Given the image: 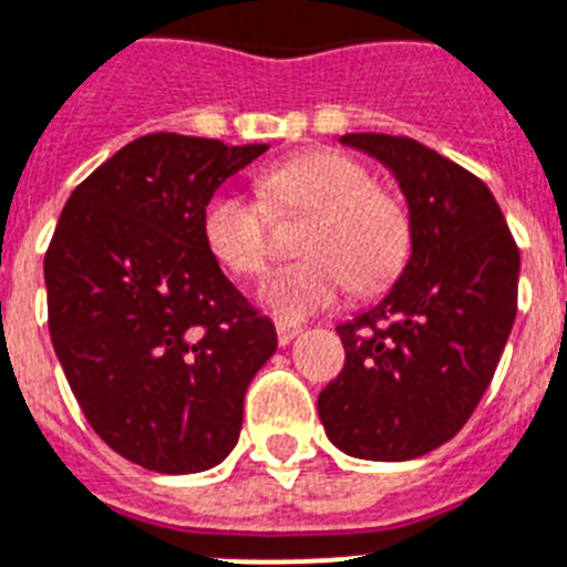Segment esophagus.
Segmentation results:
<instances>
[{"instance_id": "esophagus-1", "label": "esophagus", "mask_w": 567, "mask_h": 567, "mask_svg": "<svg viewBox=\"0 0 567 567\" xmlns=\"http://www.w3.org/2000/svg\"><path fill=\"white\" fill-rule=\"evenodd\" d=\"M299 334H302V326H297V322H288V320L276 322V340H279V346H291L293 337Z\"/></svg>"}]
</instances>
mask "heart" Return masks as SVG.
I'll use <instances>...</instances> for the list:
<instances>
[{
    "label": "heart",
    "mask_w": 567,
    "mask_h": 567,
    "mask_svg": "<svg viewBox=\"0 0 567 567\" xmlns=\"http://www.w3.org/2000/svg\"><path fill=\"white\" fill-rule=\"evenodd\" d=\"M261 198L221 187L202 210V236L213 259L230 274L256 276L268 268L274 213H311L291 261L261 282V306L282 320L326 311L354 282L369 291L389 282L409 256L412 225L392 193L374 187L360 161L334 150L302 152L270 166L259 178Z\"/></svg>",
    "instance_id": "heart-1"
}]
</instances>
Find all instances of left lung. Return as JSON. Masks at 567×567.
Here are the masks:
<instances>
[{"label": "left lung", "mask_w": 567, "mask_h": 567, "mask_svg": "<svg viewBox=\"0 0 567 567\" xmlns=\"http://www.w3.org/2000/svg\"><path fill=\"white\" fill-rule=\"evenodd\" d=\"M389 166L412 225L392 291L337 326L346 365L317 398L346 455L409 461L470 421L516 320L518 247L493 193L464 166L403 135L340 137Z\"/></svg>", "instance_id": "left-lung-1"}]
</instances>
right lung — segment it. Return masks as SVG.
Wrapping results in <instances>:
<instances>
[{
	"mask_svg": "<svg viewBox=\"0 0 567 567\" xmlns=\"http://www.w3.org/2000/svg\"><path fill=\"white\" fill-rule=\"evenodd\" d=\"M265 144L144 135L65 202L45 254L49 331L65 380L114 453L155 473L230 455L276 328L221 274L202 210Z\"/></svg>",
	"mask_w": 567,
	"mask_h": 567,
	"instance_id": "right-lung-1",
	"label": "right lung"
}]
</instances>
